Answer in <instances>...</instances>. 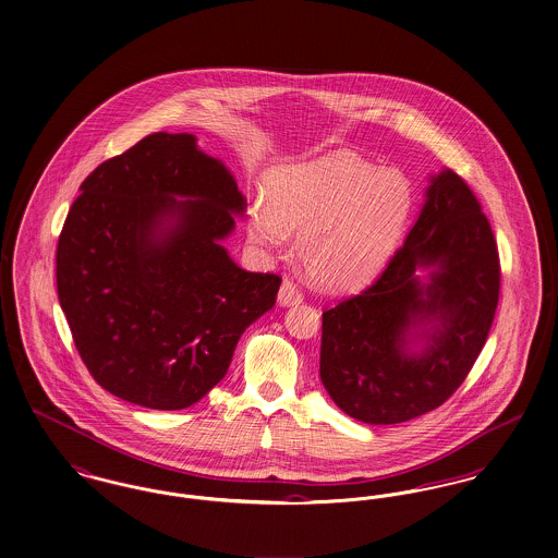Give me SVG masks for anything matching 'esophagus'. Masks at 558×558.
Returning a JSON list of instances; mask_svg holds the SVG:
<instances>
[{
    "label": "esophagus",
    "instance_id": "esophagus-1",
    "mask_svg": "<svg viewBox=\"0 0 558 558\" xmlns=\"http://www.w3.org/2000/svg\"><path fill=\"white\" fill-rule=\"evenodd\" d=\"M304 300V295H302V291L298 288V283H293L291 279H286L283 283H281V290H279V304H283V306H295V304H300Z\"/></svg>",
    "mask_w": 558,
    "mask_h": 558
}]
</instances>
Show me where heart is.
Returning a JSON list of instances; mask_svg holds the SVG:
<instances>
[{
  "label": "heart",
  "mask_w": 558,
  "mask_h": 558,
  "mask_svg": "<svg viewBox=\"0 0 558 558\" xmlns=\"http://www.w3.org/2000/svg\"><path fill=\"white\" fill-rule=\"evenodd\" d=\"M411 181L363 158L333 151L270 170L267 199L250 208V235L267 247L300 229L295 254L306 275L329 290H354L388 260L412 210Z\"/></svg>",
  "instance_id": "1"
}]
</instances>
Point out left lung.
<instances>
[{"label":"left lung","mask_w":558,"mask_h":558,"mask_svg":"<svg viewBox=\"0 0 558 558\" xmlns=\"http://www.w3.org/2000/svg\"><path fill=\"white\" fill-rule=\"evenodd\" d=\"M425 195L384 272L323 313L320 381L368 425L441 407L477 361L498 306V245L480 199L454 170L432 177ZM418 267L433 268L427 282Z\"/></svg>","instance_id":"left-lung-1"}]
</instances>
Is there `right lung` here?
<instances>
[{
    "mask_svg": "<svg viewBox=\"0 0 558 558\" xmlns=\"http://www.w3.org/2000/svg\"><path fill=\"white\" fill-rule=\"evenodd\" d=\"M56 250L78 356L104 389L181 411L225 377L281 277L247 272L220 245L245 199L190 133H151L83 183ZM194 196V201H177Z\"/></svg>",
    "mask_w": 558,
    "mask_h": 558,
    "instance_id": "obj_1",
    "label": "right lung"
}]
</instances>
